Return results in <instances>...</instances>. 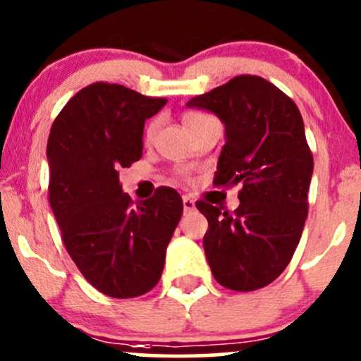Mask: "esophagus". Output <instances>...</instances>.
<instances>
[{
	"label": "esophagus",
	"mask_w": 361,
	"mask_h": 361,
	"mask_svg": "<svg viewBox=\"0 0 361 361\" xmlns=\"http://www.w3.org/2000/svg\"><path fill=\"white\" fill-rule=\"evenodd\" d=\"M182 204H184V212H192V209L196 208V201H194L191 196L182 197Z\"/></svg>",
	"instance_id": "esophagus-1"
}]
</instances>
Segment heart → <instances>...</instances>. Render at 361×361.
<instances>
[{
	"mask_svg": "<svg viewBox=\"0 0 361 361\" xmlns=\"http://www.w3.org/2000/svg\"><path fill=\"white\" fill-rule=\"evenodd\" d=\"M206 119H209V116H204L201 114V112H185L184 116H182V123H184V126L188 131H192L194 128L200 126L201 123H204ZM155 129H157V124L152 123L147 129V140H149V137H153V135H155Z\"/></svg>",
	"mask_w": 361,
	"mask_h": 361,
	"instance_id": "obj_1",
	"label": "heart"
}]
</instances>
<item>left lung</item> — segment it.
Wrapping results in <instances>:
<instances>
[{
	"label": "left lung",
	"instance_id": "obj_1",
	"mask_svg": "<svg viewBox=\"0 0 361 361\" xmlns=\"http://www.w3.org/2000/svg\"><path fill=\"white\" fill-rule=\"evenodd\" d=\"M188 107L213 112L225 126L214 184H242L233 213L197 201L208 220L204 254L225 288L252 291L285 271L300 242L314 159L298 107L268 80L235 76Z\"/></svg>",
	"mask_w": 361,
	"mask_h": 361
}]
</instances>
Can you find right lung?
<instances>
[{
  "label": "right lung",
  "mask_w": 361,
  "mask_h": 361,
  "mask_svg": "<svg viewBox=\"0 0 361 361\" xmlns=\"http://www.w3.org/2000/svg\"><path fill=\"white\" fill-rule=\"evenodd\" d=\"M165 104L123 85H88L64 105L47 140L49 202L64 247L109 297H140L159 283L184 209L172 188L133 204L119 182V170L143 155L145 121Z\"/></svg>",
  "instance_id": "obj_1"
}]
</instances>
